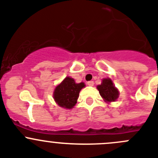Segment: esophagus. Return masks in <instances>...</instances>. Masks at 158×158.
Instances as JSON below:
<instances>
[{
	"label": "esophagus",
	"instance_id": "1",
	"mask_svg": "<svg viewBox=\"0 0 158 158\" xmlns=\"http://www.w3.org/2000/svg\"><path fill=\"white\" fill-rule=\"evenodd\" d=\"M88 85L89 86H93L94 85V81H88Z\"/></svg>",
	"mask_w": 158,
	"mask_h": 158
}]
</instances>
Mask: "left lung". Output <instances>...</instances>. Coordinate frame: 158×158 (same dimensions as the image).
Segmentation results:
<instances>
[{"mask_svg":"<svg viewBox=\"0 0 158 158\" xmlns=\"http://www.w3.org/2000/svg\"><path fill=\"white\" fill-rule=\"evenodd\" d=\"M99 94L104 101L106 102H114L119 96V92L114 86V83L110 78H104L102 80L101 85L97 86Z\"/></svg>","mask_w":158,"mask_h":158,"instance_id":"obj_1","label":"left lung"}]
</instances>
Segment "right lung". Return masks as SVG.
I'll use <instances>...</instances> for the list:
<instances>
[{"label":"right lung","mask_w":158,"mask_h":158,"mask_svg":"<svg viewBox=\"0 0 158 158\" xmlns=\"http://www.w3.org/2000/svg\"><path fill=\"white\" fill-rule=\"evenodd\" d=\"M85 87L84 82L77 84L74 79L66 77L57 85L53 92V98L56 103L66 109H71L77 103L80 91Z\"/></svg>","instance_id":"add662e5"}]
</instances>
